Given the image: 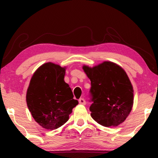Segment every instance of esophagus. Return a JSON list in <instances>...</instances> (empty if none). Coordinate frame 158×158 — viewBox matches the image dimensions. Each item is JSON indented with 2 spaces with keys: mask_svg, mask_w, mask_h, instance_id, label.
Returning a JSON list of instances; mask_svg holds the SVG:
<instances>
[{
  "mask_svg": "<svg viewBox=\"0 0 158 158\" xmlns=\"http://www.w3.org/2000/svg\"><path fill=\"white\" fill-rule=\"evenodd\" d=\"M79 103L82 105H85V100L84 98H80L79 99Z\"/></svg>",
  "mask_w": 158,
  "mask_h": 158,
  "instance_id": "esophagus-1",
  "label": "esophagus"
}]
</instances>
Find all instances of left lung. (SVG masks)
I'll list each match as a JSON object with an SVG mask.
<instances>
[{
	"mask_svg": "<svg viewBox=\"0 0 158 158\" xmlns=\"http://www.w3.org/2000/svg\"><path fill=\"white\" fill-rule=\"evenodd\" d=\"M83 69L91 83V117L106 127L124 122L134 101L132 85L124 69L108 61L94 68L83 65Z\"/></svg>",
	"mask_w": 158,
	"mask_h": 158,
	"instance_id": "left-lung-1",
	"label": "left lung"
}]
</instances>
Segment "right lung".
Wrapping results in <instances>:
<instances>
[{
	"instance_id": "1",
	"label": "right lung",
	"mask_w": 158,
	"mask_h": 158,
	"mask_svg": "<svg viewBox=\"0 0 158 158\" xmlns=\"http://www.w3.org/2000/svg\"><path fill=\"white\" fill-rule=\"evenodd\" d=\"M65 68L47 62L34 73L27 89V103L34 120L43 128L56 129L69 119L78 104L64 81Z\"/></svg>"
}]
</instances>
